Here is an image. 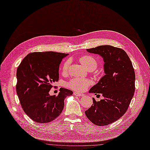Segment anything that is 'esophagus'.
<instances>
[{
    "label": "esophagus",
    "instance_id": "34e87169",
    "mask_svg": "<svg viewBox=\"0 0 150 150\" xmlns=\"http://www.w3.org/2000/svg\"><path fill=\"white\" fill-rule=\"evenodd\" d=\"M74 95H76V96H83L85 95V94L83 93H76V92H74Z\"/></svg>",
    "mask_w": 150,
    "mask_h": 150
}]
</instances>
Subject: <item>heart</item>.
Wrapping results in <instances>:
<instances>
[{
  "label": "heart",
  "instance_id": "heart-1",
  "mask_svg": "<svg viewBox=\"0 0 150 150\" xmlns=\"http://www.w3.org/2000/svg\"><path fill=\"white\" fill-rule=\"evenodd\" d=\"M79 61L82 65H83L86 69L90 71H93L96 69L98 66L97 60L91 55H83L79 59ZM70 62L69 60H67L64 63L62 69V71L64 74L68 73L70 67ZM90 85V81L80 78L72 79L67 83L68 86L71 89L79 92L85 91Z\"/></svg>",
  "mask_w": 150,
  "mask_h": 150
}]
</instances>
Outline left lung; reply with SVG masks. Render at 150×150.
<instances>
[{
  "label": "left lung",
  "instance_id": "1",
  "mask_svg": "<svg viewBox=\"0 0 150 150\" xmlns=\"http://www.w3.org/2000/svg\"><path fill=\"white\" fill-rule=\"evenodd\" d=\"M103 58L105 75L89 93H101L104 99L96 101L85 111L87 118L98 126L107 125L120 119L127 110L134 95L135 74L125 51L110 45L86 49Z\"/></svg>",
  "mask_w": 150,
  "mask_h": 150
}]
</instances>
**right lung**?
<instances>
[{
  "mask_svg": "<svg viewBox=\"0 0 150 150\" xmlns=\"http://www.w3.org/2000/svg\"><path fill=\"white\" fill-rule=\"evenodd\" d=\"M68 54L53 51L32 52L22 60L16 70V93L21 108L34 122L48 123L56 119L64 108V99L72 91L60 88L57 96L49 91L59 80V65Z\"/></svg>",
  "mask_w": 150,
  "mask_h": 150,
  "instance_id": "1",
  "label": "right lung"
}]
</instances>
